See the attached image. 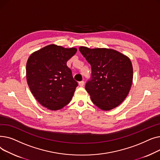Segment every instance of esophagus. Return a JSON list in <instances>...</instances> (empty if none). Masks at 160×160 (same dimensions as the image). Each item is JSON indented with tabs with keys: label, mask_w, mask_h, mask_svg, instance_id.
I'll return each instance as SVG.
<instances>
[{
	"label": "esophagus",
	"mask_w": 160,
	"mask_h": 160,
	"mask_svg": "<svg viewBox=\"0 0 160 160\" xmlns=\"http://www.w3.org/2000/svg\"><path fill=\"white\" fill-rule=\"evenodd\" d=\"M78 84H79V86H80V87H83V85H84V82H83V81L79 82Z\"/></svg>",
	"instance_id": "esophagus-1"
}]
</instances>
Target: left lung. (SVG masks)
Masks as SVG:
<instances>
[{
  "label": "left lung",
  "mask_w": 160,
  "mask_h": 160,
  "mask_svg": "<svg viewBox=\"0 0 160 160\" xmlns=\"http://www.w3.org/2000/svg\"><path fill=\"white\" fill-rule=\"evenodd\" d=\"M80 52L91 66V79L86 84L93 103L111 110L128 95L133 80L130 58L113 49L80 47Z\"/></svg>",
  "instance_id": "obj_1"
}]
</instances>
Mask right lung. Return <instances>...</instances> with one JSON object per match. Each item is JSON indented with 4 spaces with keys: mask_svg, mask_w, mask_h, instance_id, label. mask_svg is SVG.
<instances>
[{
    "mask_svg": "<svg viewBox=\"0 0 160 160\" xmlns=\"http://www.w3.org/2000/svg\"><path fill=\"white\" fill-rule=\"evenodd\" d=\"M77 51L76 48L52 44L33 52L28 59L29 88L38 102L48 110H60L71 101L78 83L67 62Z\"/></svg>",
    "mask_w": 160,
    "mask_h": 160,
    "instance_id": "right-lung-1",
    "label": "right lung"
}]
</instances>
